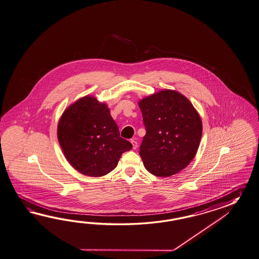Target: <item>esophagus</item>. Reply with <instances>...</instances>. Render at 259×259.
Masks as SVG:
<instances>
[{
  "instance_id": "esophagus-1",
  "label": "esophagus",
  "mask_w": 259,
  "mask_h": 259,
  "mask_svg": "<svg viewBox=\"0 0 259 259\" xmlns=\"http://www.w3.org/2000/svg\"><path fill=\"white\" fill-rule=\"evenodd\" d=\"M131 143H132V145H133V148L135 150V149H137V147H138V143L135 141V140H132L131 141Z\"/></svg>"
}]
</instances>
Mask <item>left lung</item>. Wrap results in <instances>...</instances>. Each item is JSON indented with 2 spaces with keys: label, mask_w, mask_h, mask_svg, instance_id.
<instances>
[{
  "label": "left lung",
  "mask_w": 259,
  "mask_h": 259,
  "mask_svg": "<svg viewBox=\"0 0 259 259\" xmlns=\"http://www.w3.org/2000/svg\"><path fill=\"white\" fill-rule=\"evenodd\" d=\"M146 134L140 147L145 168L158 177L178 174L199 149L202 122L187 97L164 90L139 101Z\"/></svg>",
  "instance_id": "1"
}]
</instances>
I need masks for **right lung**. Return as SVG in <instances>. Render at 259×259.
I'll return each mask as SVG.
<instances>
[{
	"instance_id": "1",
	"label": "right lung",
	"mask_w": 259,
	"mask_h": 259,
	"mask_svg": "<svg viewBox=\"0 0 259 259\" xmlns=\"http://www.w3.org/2000/svg\"><path fill=\"white\" fill-rule=\"evenodd\" d=\"M58 140L68 162L78 172L101 177L117 166L133 145L121 138L107 104L80 98L65 109L58 124Z\"/></svg>"
}]
</instances>
